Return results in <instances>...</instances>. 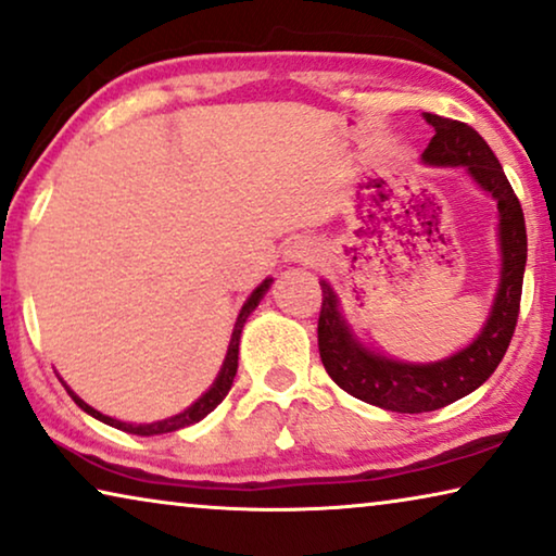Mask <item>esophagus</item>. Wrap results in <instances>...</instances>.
<instances>
[{
    "label": "esophagus",
    "instance_id": "34e87169",
    "mask_svg": "<svg viewBox=\"0 0 556 556\" xmlns=\"http://www.w3.org/2000/svg\"><path fill=\"white\" fill-rule=\"evenodd\" d=\"M286 258L293 261V263L313 265V263L318 261V248L313 245V243H308V240H293V243L288 245Z\"/></svg>",
    "mask_w": 556,
    "mask_h": 556
}]
</instances>
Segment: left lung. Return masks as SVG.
I'll return each mask as SVG.
<instances>
[{"label":"left lung","instance_id":"left-lung-1","mask_svg":"<svg viewBox=\"0 0 556 556\" xmlns=\"http://www.w3.org/2000/svg\"><path fill=\"white\" fill-rule=\"evenodd\" d=\"M433 138L421 160L433 167H464L466 175L496 200L498 270L496 295L486 324L466 349L431 364H406L358 341L341 313V301L328 280H320L324 305L318 316V351L328 376L345 393L396 414L437 412L477 391L502 364L519 318L527 265L525 213L509 180L484 138L458 119L424 112Z\"/></svg>","mask_w":556,"mask_h":556}]
</instances>
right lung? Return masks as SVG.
<instances>
[{
	"instance_id": "add662e5",
	"label": "right lung",
	"mask_w": 556,
	"mask_h": 556,
	"mask_svg": "<svg viewBox=\"0 0 556 556\" xmlns=\"http://www.w3.org/2000/svg\"><path fill=\"white\" fill-rule=\"evenodd\" d=\"M270 283H273V278H265L263 283H261L258 288H255V291H253L251 295H248V301L243 303V308H240L238 318H236V328H232L228 353H225V361H223L218 376H215L213 386L203 393V396H200V399L195 401V404H190V406L185 408V412H180V414H175V416H170V418H163V421H152V424H127V421H119V418H112V416L100 414L98 408H92L90 404H85V401L79 399L77 393L72 391L70 386L62 381V378H60V381L64 383V389H67L72 401H75V404H77L79 408H83L85 414H90L92 418H98V421L108 424V426H115V429H119V431L138 433V437H155V433H170V431L185 429V426H192V424L203 421V418H205L207 414H211L213 408L218 406L225 396H228V391H230V386H232V378H236V374H238V345H240V333H243V326H245L248 316H251V313H253L255 308H258L261 298H263L265 293H268Z\"/></svg>"
}]
</instances>
